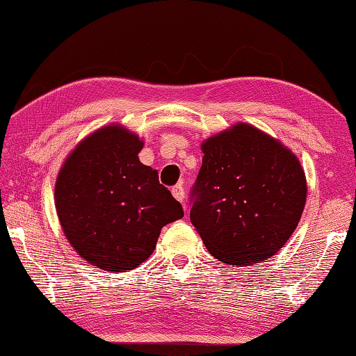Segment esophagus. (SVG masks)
Returning <instances> with one entry per match:
<instances>
[{
	"instance_id": "1",
	"label": "esophagus",
	"mask_w": 356,
	"mask_h": 356,
	"mask_svg": "<svg viewBox=\"0 0 356 356\" xmlns=\"http://www.w3.org/2000/svg\"><path fill=\"white\" fill-rule=\"evenodd\" d=\"M171 193H172V196L176 197L179 202H184V199H185V190H184V185L182 184L174 185Z\"/></svg>"
}]
</instances>
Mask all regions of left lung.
I'll return each instance as SVG.
<instances>
[{"instance_id": "8db88e82", "label": "left lung", "mask_w": 356, "mask_h": 356, "mask_svg": "<svg viewBox=\"0 0 356 356\" xmlns=\"http://www.w3.org/2000/svg\"><path fill=\"white\" fill-rule=\"evenodd\" d=\"M190 200L191 224L216 259L252 266L280 252L307 197L301 163L252 124L238 123L202 145Z\"/></svg>"}]
</instances>
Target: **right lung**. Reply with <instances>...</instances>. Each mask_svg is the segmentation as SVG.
<instances>
[{"instance_id": "add662e5", "label": "right lung", "mask_w": 356, "mask_h": 356, "mask_svg": "<svg viewBox=\"0 0 356 356\" xmlns=\"http://www.w3.org/2000/svg\"><path fill=\"white\" fill-rule=\"evenodd\" d=\"M143 142L118 124L76 145L55 184V207L67 241L106 271L140 266L160 229L184 218L182 205L138 160Z\"/></svg>"}]
</instances>
